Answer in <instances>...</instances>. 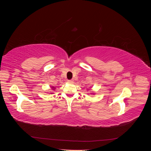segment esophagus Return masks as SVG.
Masks as SVG:
<instances>
[{
	"mask_svg": "<svg viewBox=\"0 0 151 151\" xmlns=\"http://www.w3.org/2000/svg\"><path fill=\"white\" fill-rule=\"evenodd\" d=\"M68 83H74V81H73V80H68Z\"/></svg>",
	"mask_w": 151,
	"mask_h": 151,
	"instance_id": "1",
	"label": "esophagus"
}]
</instances>
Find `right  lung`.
<instances>
[{"label":"right lung","mask_w":151,"mask_h":151,"mask_svg":"<svg viewBox=\"0 0 151 151\" xmlns=\"http://www.w3.org/2000/svg\"><path fill=\"white\" fill-rule=\"evenodd\" d=\"M52 88L53 90H54V89H55V87H52ZM51 94H52V93H51Z\"/></svg>","instance_id":"1"}]
</instances>
